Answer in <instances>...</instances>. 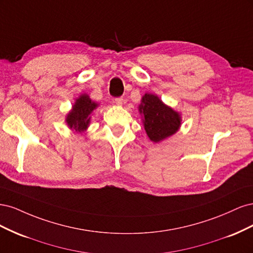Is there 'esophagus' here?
Segmentation results:
<instances>
[{"instance_id": "34e87169", "label": "esophagus", "mask_w": 253, "mask_h": 253, "mask_svg": "<svg viewBox=\"0 0 253 253\" xmlns=\"http://www.w3.org/2000/svg\"><path fill=\"white\" fill-rule=\"evenodd\" d=\"M115 103H116L117 105H122V104H124V98H122V97L116 98V99H115Z\"/></svg>"}]
</instances>
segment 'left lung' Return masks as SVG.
<instances>
[{
  "label": "left lung",
  "mask_w": 253,
  "mask_h": 253,
  "mask_svg": "<svg viewBox=\"0 0 253 253\" xmlns=\"http://www.w3.org/2000/svg\"><path fill=\"white\" fill-rule=\"evenodd\" d=\"M139 114L148 137L160 142L177 133L181 126V114L163 102L157 95L145 93L138 105Z\"/></svg>",
  "instance_id": "1"
}]
</instances>
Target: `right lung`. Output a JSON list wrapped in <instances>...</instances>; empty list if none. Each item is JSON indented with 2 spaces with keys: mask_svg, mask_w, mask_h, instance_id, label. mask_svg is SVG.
Listing matches in <instances>:
<instances>
[{
  "mask_svg": "<svg viewBox=\"0 0 253 253\" xmlns=\"http://www.w3.org/2000/svg\"><path fill=\"white\" fill-rule=\"evenodd\" d=\"M98 106L99 103L91 100L87 94H81L65 116L67 126L76 133L85 132L89 126L91 115Z\"/></svg>",
  "mask_w": 253,
  "mask_h": 253,
  "instance_id": "1",
  "label": "right lung"
}]
</instances>
